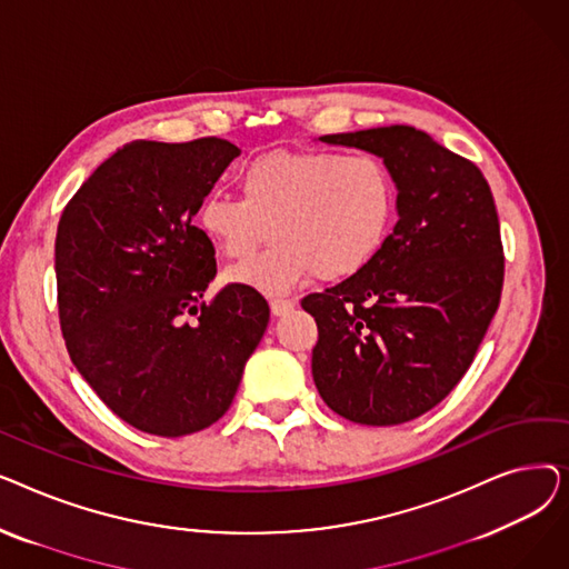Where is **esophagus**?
I'll use <instances>...</instances> for the list:
<instances>
[{
  "mask_svg": "<svg viewBox=\"0 0 569 569\" xmlns=\"http://www.w3.org/2000/svg\"><path fill=\"white\" fill-rule=\"evenodd\" d=\"M269 309H272V313H274L277 318H281V316L292 313L295 302H292V300H272V302H269Z\"/></svg>",
  "mask_w": 569,
  "mask_h": 569,
  "instance_id": "34e87169",
  "label": "esophagus"
}]
</instances>
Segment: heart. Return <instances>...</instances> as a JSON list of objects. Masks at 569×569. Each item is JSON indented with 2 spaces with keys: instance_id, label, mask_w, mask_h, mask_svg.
<instances>
[{
  "instance_id": "1",
  "label": "heart",
  "mask_w": 569,
  "mask_h": 569,
  "mask_svg": "<svg viewBox=\"0 0 569 569\" xmlns=\"http://www.w3.org/2000/svg\"><path fill=\"white\" fill-rule=\"evenodd\" d=\"M242 198L209 193L198 226L228 260H247L269 237L277 244L228 269L230 283L283 295L307 279L352 277L378 256L397 217V184L373 154L339 149H274L239 172Z\"/></svg>"
}]
</instances>
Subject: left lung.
I'll return each mask as SVG.
<instances>
[{
    "instance_id": "left-lung-1",
    "label": "left lung",
    "mask_w": 569,
    "mask_h": 569,
    "mask_svg": "<svg viewBox=\"0 0 569 569\" xmlns=\"http://www.w3.org/2000/svg\"><path fill=\"white\" fill-rule=\"evenodd\" d=\"M318 140L380 157L399 221L362 272L302 300L318 325L313 382L350 422L403 425L455 390L498 309L496 202L480 168L412 127Z\"/></svg>"
}]
</instances>
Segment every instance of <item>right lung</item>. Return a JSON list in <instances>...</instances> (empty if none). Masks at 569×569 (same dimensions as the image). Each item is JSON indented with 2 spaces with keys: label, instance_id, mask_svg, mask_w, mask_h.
I'll return each mask as SVG.
<instances>
[{
  "label": "right lung",
  "instance_id": "add662e5",
  "mask_svg": "<svg viewBox=\"0 0 569 569\" xmlns=\"http://www.w3.org/2000/svg\"><path fill=\"white\" fill-rule=\"evenodd\" d=\"M234 157L221 138L133 140L89 174L57 226L71 362L144 433L179 438L214 425L267 330L269 307L249 286L230 283L202 302L217 260L191 219Z\"/></svg>",
  "mask_w": 569,
  "mask_h": 569
}]
</instances>
